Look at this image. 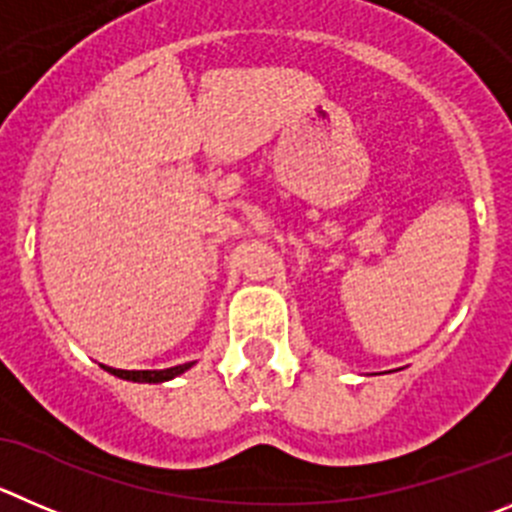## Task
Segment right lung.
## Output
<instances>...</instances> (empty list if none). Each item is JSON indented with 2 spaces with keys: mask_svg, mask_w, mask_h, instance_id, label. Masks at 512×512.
<instances>
[{
  "mask_svg": "<svg viewBox=\"0 0 512 512\" xmlns=\"http://www.w3.org/2000/svg\"><path fill=\"white\" fill-rule=\"evenodd\" d=\"M194 364H181V366H171V369L164 371H123V369H113V366H103L108 374L118 376V379L126 381H138V384H161V381H169L174 376L184 374L186 369H191Z\"/></svg>",
  "mask_w": 512,
  "mask_h": 512,
  "instance_id": "right-lung-1",
  "label": "right lung"
}]
</instances>
